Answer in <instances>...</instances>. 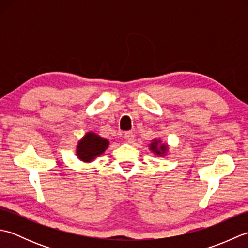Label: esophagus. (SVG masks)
I'll return each instance as SVG.
<instances>
[{
	"label": "esophagus",
	"instance_id": "34e87169",
	"mask_svg": "<svg viewBox=\"0 0 248 248\" xmlns=\"http://www.w3.org/2000/svg\"><path fill=\"white\" fill-rule=\"evenodd\" d=\"M124 139L127 140L129 143H132V141L134 140L133 132H131V131H127V132H124Z\"/></svg>",
	"mask_w": 248,
	"mask_h": 248
}]
</instances>
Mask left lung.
<instances>
[{
	"mask_svg": "<svg viewBox=\"0 0 248 248\" xmlns=\"http://www.w3.org/2000/svg\"><path fill=\"white\" fill-rule=\"evenodd\" d=\"M149 149L157 156H164L168 151V145L166 143H162L160 139H154L152 143L149 145Z\"/></svg>",
	"mask_w": 248,
	"mask_h": 248,
	"instance_id": "1",
	"label": "left lung"
}]
</instances>
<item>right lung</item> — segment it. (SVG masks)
<instances>
[{
	"label": "right lung",
	"mask_w": 248,
	"mask_h": 248,
	"mask_svg": "<svg viewBox=\"0 0 248 248\" xmlns=\"http://www.w3.org/2000/svg\"><path fill=\"white\" fill-rule=\"evenodd\" d=\"M109 141L94 132H87L78 140L77 146V156L83 162L89 163L101 155L108 149Z\"/></svg>",
	"instance_id": "right-lung-1"
}]
</instances>
